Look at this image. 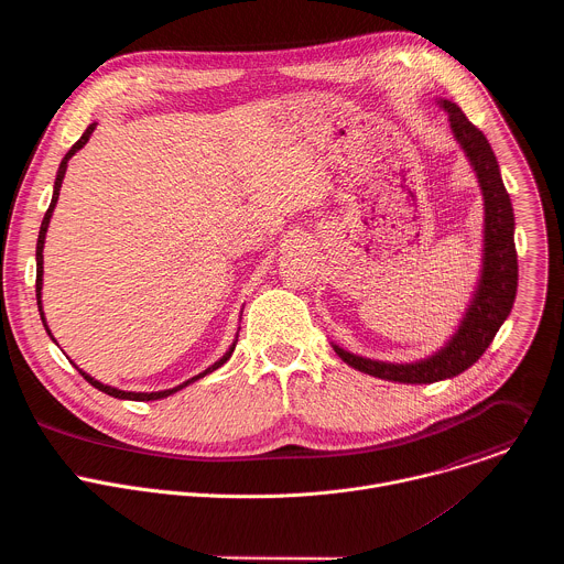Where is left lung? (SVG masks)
I'll return each mask as SVG.
<instances>
[{
    "label": "left lung",
    "mask_w": 564,
    "mask_h": 564,
    "mask_svg": "<svg viewBox=\"0 0 564 564\" xmlns=\"http://www.w3.org/2000/svg\"><path fill=\"white\" fill-rule=\"evenodd\" d=\"M448 113L451 129L468 163L477 176L481 196H485V257H481V276L466 307V314L451 341L429 359L415 364H386L352 355L333 344L335 352L352 368L399 383H433L451 379L470 368L487 352L500 326L507 321L518 292V252H516V218L511 198L500 176L496 153L464 111L451 100H437Z\"/></svg>",
    "instance_id": "left-lung-1"
}]
</instances>
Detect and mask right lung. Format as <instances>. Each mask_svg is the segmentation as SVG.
<instances>
[{"instance_id":"obj_1","label":"right lung","mask_w":564,"mask_h":564,"mask_svg":"<svg viewBox=\"0 0 564 564\" xmlns=\"http://www.w3.org/2000/svg\"><path fill=\"white\" fill-rule=\"evenodd\" d=\"M94 129H96V122L94 124H89L87 127V131L83 133V138H79L70 149H68V153L62 158V163H59V170H57V178H55V187H53V198H51V205H48V209H46V214H44V220H42V227H40V236H37V250H35V261H37V276H35V292H37V307H40V316H42V324H44V328H46V333H48V337L53 339V335H51V330H48V326H46V318H44V312H42V274H44V257H42V250H44V238H46V229H48V223H51V216H53V209H55V203H57V198H59V187H62V181H64V174H66V163L68 160L75 155V151H79L83 149L87 142H89V138H91V133H94ZM238 341V339H236ZM236 341L229 346V350L214 364V366H209L207 370H203L200 375H196V377H192V379H187L185 383H181V386H176V388H170V390H158V392H127V390H118V388H113V386H107V383H102V381H98V379H94L91 375H87L85 370H79L77 366V370H79V375H83L94 388H98V390H102V392H107V394H111V397H118V399H131V401H151V399H163V397H170V394H174V392H178L181 388H185V386H189V383H194V381H198L200 377H205V375H209V372H214L216 368H220L229 357H231V352H234V348H236Z\"/></svg>"}]
</instances>
